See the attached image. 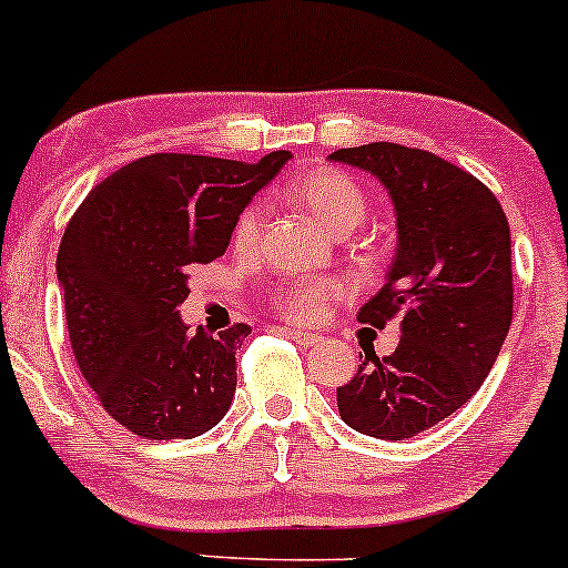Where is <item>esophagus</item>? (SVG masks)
I'll return each mask as SVG.
<instances>
[{"mask_svg": "<svg viewBox=\"0 0 568 568\" xmlns=\"http://www.w3.org/2000/svg\"><path fill=\"white\" fill-rule=\"evenodd\" d=\"M285 335L291 337V341H296L298 346H304V348H308V346H317V343L322 341L320 335H314V333H304V329H283Z\"/></svg>", "mask_w": 568, "mask_h": 568, "instance_id": "1", "label": "esophagus"}]
</instances>
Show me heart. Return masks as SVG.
Returning <instances> with one entry per match:
<instances>
[{
    "instance_id": "1",
    "label": "heart",
    "mask_w": 568,
    "mask_h": 568,
    "mask_svg": "<svg viewBox=\"0 0 568 568\" xmlns=\"http://www.w3.org/2000/svg\"><path fill=\"white\" fill-rule=\"evenodd\" d=\"M283 196L301 212H306L333 239H346L351 231L362 225L364 214H367V199H364L362 189L348 175L333 168L312 170L293 178L283 189ZM262 227L264 206L248 204L233 225V248L239 254H251L260 246ZM337 298H343L341 280L322 277L293 283L288 288L277 291L275 306L283 317L301 322V325H314L325 317L327 306Z\"/></svg>"
}]
</instances>
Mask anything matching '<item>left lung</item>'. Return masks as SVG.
<instances>
[{"mask_svg": "<svg viewBox=\"0 0 568 568\" xmlns=\"http://www.w3.org/2000/svg\"><path fill=\"white\" fill-rule=\"evenodd\" d=\"M329 160L383 183L398 233L358 322L383 329L400 317V341L390 356H364L337 387V412L356 433L406 440L462 408L493 369L514 314L511 231L487 185L422 149L377 141Z\"/></svg>", "mask_w": 568, "mask_h": 568, "instance_id": "8db88e82", "label": "left lung"}]
</instances>
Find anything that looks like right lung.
<instances>
[{"instance_id": "1", "label": "right lung", "mask_w": 568, "mask_h": 568, "mask_svg": "<svg viewBox=\"0 0 568 568\" xmlns=\"http://www.w3.org/2000/svg\"><path fill=\"white\" fill-rule=\"evenodd\" d=\"M288 160L141 156L93 185L68 222L57 280L75 362L131 433L191 440L231 408L251 327L191 333L178 306L193 267L225 254L239 214Z\"/></svg>"}]
</instances>
